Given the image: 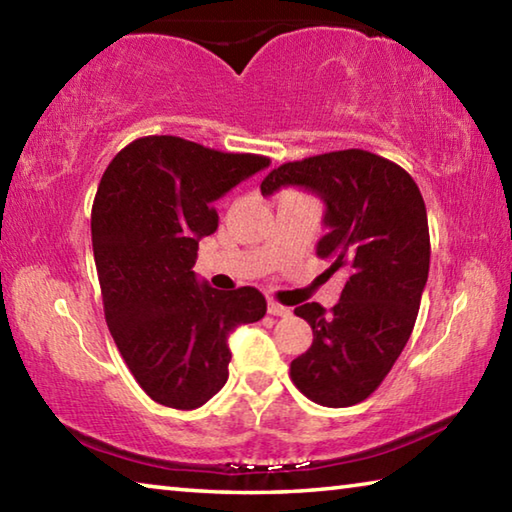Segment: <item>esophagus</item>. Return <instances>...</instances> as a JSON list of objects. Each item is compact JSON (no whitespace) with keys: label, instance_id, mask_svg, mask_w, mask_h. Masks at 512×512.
I'll use <instances>...</instances> for the list:
<instances>
[{"label":"esophagus","instance_id":"obj_1","mask_svg":"<svg viewBox=\"0 0 512 512\" xmlns=\"http://www.w3.org/2000/svg\"><path fill=\"white\" fill-rule=\"evenodd\" d=\"M268 314H271V316H282V318H284V316H291V309L280 305V302L271 300V302H268Z\"/></svg>","mask_w":512,"mask_h":512}]
</instances>
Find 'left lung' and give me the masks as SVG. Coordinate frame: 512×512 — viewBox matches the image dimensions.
<instances>
[{
  "mask_svg": "<svg viewBox=\"0 0 512 512\" xmlns=\"http://www.w3.org/2000/svg\"><path fill=\"white\" fill-rule=\"evenodd\" d=\"M284 185L316 192L327 205V235L316 255L348 282L332 309L307 302L293 311L314 332L291 361V381L329 409L359 404L391 372L418 318L429 275L427 207L400 164L363 149L284 162L262 180V194Z\"/></svg>",
  "mask_w": 512,
  "mask_h": 512,
  "instance_id": "obj_1",
  "label": "left lung"
}]
</instances>
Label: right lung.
<instances>
[{"label": "right lung", "mask_w": 512, "mask_h": 512, "mask_svg": "<svg viewBox=\"0 0 512 512\" xmlns=\"http://www.w3.org/2000/svg\"><path fill=\"white\" fill-rule=\"evenodd\" d=\"M271 160L173 135L124 146L92 203L103 314L142 391L169 409H198L228 379V336L266 314L255 287L198 284V241L219 228L216 198Z\"/></svg>", "instance_id": "1"}]
</instances>
